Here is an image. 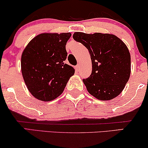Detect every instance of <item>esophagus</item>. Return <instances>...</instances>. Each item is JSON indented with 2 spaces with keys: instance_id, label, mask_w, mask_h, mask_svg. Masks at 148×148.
<instances>
[{
  "instance_id": "1",
  "label": "esophagus",
  "mask_w": 148,
  "mask_h": 148,
  "mask_svg": "<svg viewBox=\"0 0 148 148\" xmlns=\"http://www.w3.org/2000/svg\"><path fill=\"white\" fill-rule=\"evenodd\" d=\"M75 70L77 71H78L79 70V69H80V66H79V64L76 65V66H75Z\"/></svg>"
}]
</instances>
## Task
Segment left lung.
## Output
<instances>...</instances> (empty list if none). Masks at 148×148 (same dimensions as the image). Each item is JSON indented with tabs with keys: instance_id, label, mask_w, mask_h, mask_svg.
<instances>
[{
	"instance_id": "1",
	"label": "left lung",
	"mask_w": 148,
	"mask_h": 148,
	"mask_svg": "<svg viewBox=\"0 0 148 148\" xmlns=\"http://www.w3.org/2000/svg\"><path fill=\"white\" fill-rule=\"evenodd\" d=\"M89 51L92 70L84 79L88 92L99 100L109 101L122 92L130 75V55L122 40L114 34H86L73 36Z\"/></svg>"
}]
</instances>
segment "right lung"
I'll use <instances>...</instances> for the list:
<instances>
[{
    "instance_id": "1",
    "label": "right lung",
    "mask_w": 148,
    "mask_h": 148,
    "mask_svg": "<svg viewBox=\"0 0 148 148\" xmlns=\"http://www.w3.org/2000/svg\"><path fill=\"white\" fill-rule=\"evenodd\" d=\"M67 33H43L32 39L24 49L21 68L28 90L43 101L55 99L64 91L75 69L64 64Z\"/></svg>"
}]
</instances>
